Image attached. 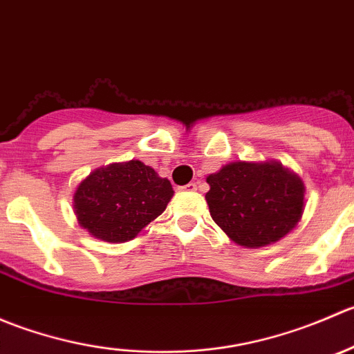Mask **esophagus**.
<instances>
[{
	"instance_id": "34e87169",
	"label": "esophagus",
	"mask_w": 354,
	"mask_h": 354,
	"mask_svg": "<svg viewBox=\"0 0 354 354\" xmlns=\"http://www.w3.org/2000/svg\"><path fill=\"white\" fill-rule=\"evenodd\" d=\"M185 190H197V183H188V185H185Z\"/></svg>"
}]
</instances>
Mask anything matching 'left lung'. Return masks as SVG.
Returning a JSON list of instances; mask_svg holds the SVG:
<instances>
[{
  "mask_svg": "<svg viewBox=\"0 0 354 354\" xmlns=\"http://www.w3.org/2000/svg\"><path fill=\"white\" fill-rule=\"evenodd\" d=\"M214 223L245 248L276 243L291 233L305 210V183L279 160H236L207 176Z\"/></svg>",
  "mask_w": 354,
  "mask_h": 354,
  "instance_id": "obj_1",
  "label": "left lung"
}]
</instances>
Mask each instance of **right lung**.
<instances>
[{
	"instance_id": "right-lung-1",
	"label": "right lung",
	"mask_w": 354,
	"mask_h": 354,
	"mask_svg": "<svg viewBox=\"0 0 354 354\" xmlns=\"http://www.w3.org/2000/svg\"><path fill=\"white\" fill-rule=\"evenodd\" d=\"M173 195L167 178L131 159L97 167L85 176L73 194V212L91 236L124 243L160 216Z\"/></svg>"
}]
</instances>
